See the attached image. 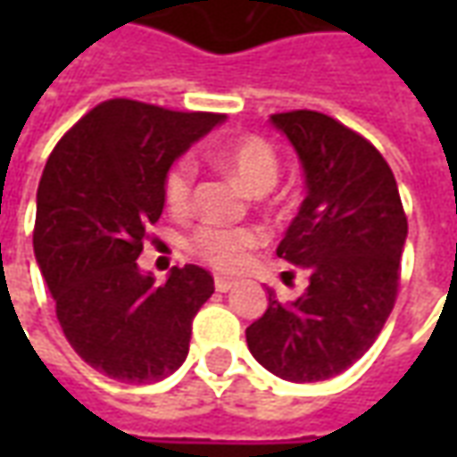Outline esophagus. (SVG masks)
Listing matches in <instances>:
<instances>
[{"label":"esophagus","mask_w":457,"mask_h":457,"mask_svg":"<svg viewBox=\"0 0 457 457\" xmlns=\"http://www.w3.org/2000/svg\"><path fill=\"white\" fill-rule=\"evenodd\" d=\"M237 287V281L229 277H215V288H218L220 294H228V291H232V288Z\"/></svg>","instance_id":"34e87169"}]
</instances>
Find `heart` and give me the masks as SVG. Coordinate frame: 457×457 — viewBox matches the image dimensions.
I'll list each match as a JSON object with an SVG mask.
<instances>
[{"instance_id":"heart-1","label":"heart","mask_w":457,"mask_h":457,"mask_svg":"<svg viewBox=\"0 0 457 457\" xmlns=\"http://www.w3.org/2000/svg\"><path fill=\"white\" fill-rule=\"evenodd\" d=\"M218 163L252 195H264L277 183V151L271 149L269 141L259 137H247L220 149ZM193 183H195V166L188 159L170 166L166 173V183H163V193L173 212H186L190 208ZM257 242L259 235L254 229H228L208 225L193 235L190 247L212 267L239 269L247 262L249 249L257 247Z\"/></svg>"}]
</instances>
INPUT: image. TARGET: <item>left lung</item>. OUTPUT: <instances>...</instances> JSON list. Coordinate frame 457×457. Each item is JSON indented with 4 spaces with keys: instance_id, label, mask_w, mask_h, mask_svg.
<instances>
[{
    "instance_id": "8db88e82",
    "label": "left lung",
    "mask_w": 457,
    "mask_h": 457,
    "mask_svg": "<svg viewBox=\"0 0 457 457\" xmlns=\"http://www.w3.org/2000/svg\"><path fill=\"white\" fill-rule=\"evenodd\" d=\"M269 121L291 141L306 186L277 257L303 269L308 288L287 303L267 288L269 306L247 328V345L287 382H323L357 362L382 333L409 225L392 169L370 141L311 110Z\"/></svg>"
}]
</instances>
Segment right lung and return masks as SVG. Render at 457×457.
Segmentation results:
<instances>
[{
	"label": "right lung",
	"mask_w": 457,
	"mask_h": 457,
	"mask_svg": "<svg viewBox=\"0 0 457 457\" xmlns=\"http://www.w3.org/2000/svg\"><path fill=\"white\" fill-rule=\"evenodd\" d=\"M222 121V114L110 100L85 114L46 163L36 262L68 343L112 379L161 382L188 357L193 318L215 281L186 264L156 287L137 259L166 205L173 161Z\"/></svg>",
	"instance_id": "obj_1"
}]
</instances>
